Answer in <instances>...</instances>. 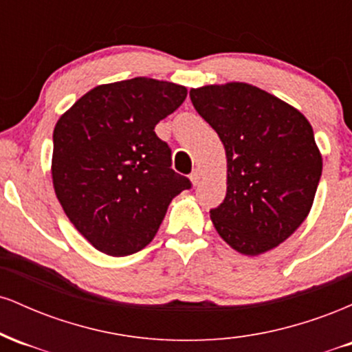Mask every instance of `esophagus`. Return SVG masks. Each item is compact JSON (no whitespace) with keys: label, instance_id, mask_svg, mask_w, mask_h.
Instances as JSON below:
<instances>
[{"label":"esophagus","instance_id":"34e87169","mask_svg":"<svg viewBox=\"0 0 352 352\" xmlns=\"http://www.w3.org/2000/svg\"><path fill=\"white\" fill-rule=\"evenodd\" d=\"M190 180H192V184H193V185H199V184H200V180H201V173H200L199 168H197V170H193V172H192V175H190Z\"/></svg>","mask_w":352,"mask_h":352}]
</instances>
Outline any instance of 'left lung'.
<instances>
[{
	"instance_id": "1",
	"label": "left lung",
	"mask_w": 352,
	"mask_h": 352,
	"mask_svg": "<svg viewBox=\"0 0 352 352\" xmlns=\"http://www.w3.org/2000/svg\"><path fill=\"white\" fill-rule=\"evenodd\" d=\"M190 99L227 155V195L210 210L213 227L246 256L276 248L313 207L322 172L313 127L298 109L246 82L190 89Z\"/></svg>"
}]
</instances>
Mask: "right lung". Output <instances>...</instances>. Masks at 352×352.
I'll list each match as a JSON object with an SVG mask.
<instances>
[{
  "label": "right lung",
  "instance_id": "add662e5",
  "mask_svg": "<svg viewBox=\"0 0 352 352\" xmlns=\"http://www.w3.org/2000/svg\"><path fill=\"white\" fill-rule=\"evenodd\" d=\"M187 98V87L151 78L100 84L56 122L52 185L64 213L99 252L127 256L155 236L187 177L170 168L155 125Z\"/></svg>",
  "mask_w": 352,
  "mask_h": 352
}]
</instances>
